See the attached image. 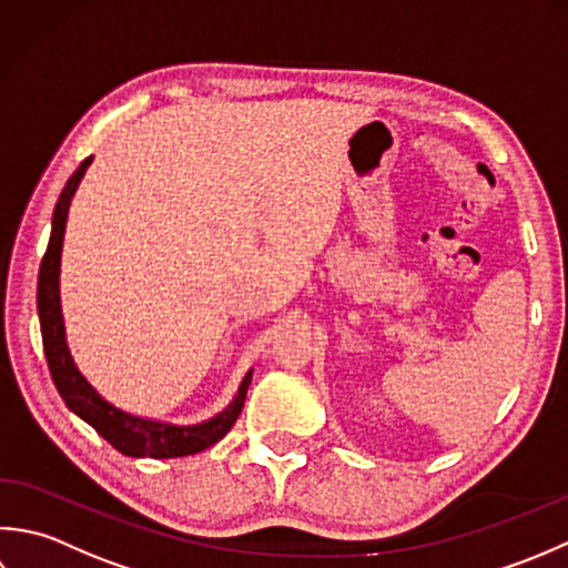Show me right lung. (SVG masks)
Returning a JSON list of instances; mask_svg holds the SVG:
<instances>
[{
	"instance_id": "1",
	"label": "right lung",
	"mask_w": 568,
	"mask_h": 568,
	"mask_svg": "<svg viewBox=\"0 0 568 568\" xmlns=\"http://www.w3.org/2000/svg\"><path fill=\"white\" fill-rule=\"evenodd\" d=\"M92 164V156H88L83 164L75 169V173L68 179L65 189L61 191V199L55 203L53 220H51V240L45 254L41 260L39 270V321H41V338H43V353L49 361L51 377L55 382L58 395L63 397L65 407L80 419L90 424L108 444L120 450L124 456L132 458H181L201 454L207 446L217 444L237 422L245 404L247 387L252 382V369L242 377L237 395L227 404L223 412H217L213 419L201 424H169L146 419V416H136L114 407L100 392L90 385L88 377L80 373L71 348L65 341V323L61 314V252H63V235H65V220L68 207H71L73 195L83 181L88 166Z\"/></svg>"
}]
</instances>
